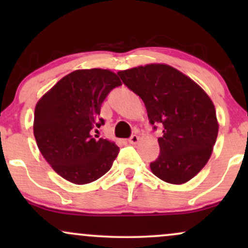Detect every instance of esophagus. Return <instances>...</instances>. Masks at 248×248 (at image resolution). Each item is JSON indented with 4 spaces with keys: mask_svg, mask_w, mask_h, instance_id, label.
Instances as JSON below:
<instances>
[{
    "mask_svg": "<svg viewBox=\"0 0 248 248\" xmlns=\"http://www.w3.org/2000/svg\"><path fill=\"white\" fill-rule=\"evenodd\" d=\"M138 141H139V136L136 135V134H134V135H132L129 139H128V142H129L130 144L138 143Z\"/></svg>",
    "mask_w": 248,
    "mask_h": 248,
    "instance_id": "34e87169",
    "label": "esophagus"
}]
</instances>
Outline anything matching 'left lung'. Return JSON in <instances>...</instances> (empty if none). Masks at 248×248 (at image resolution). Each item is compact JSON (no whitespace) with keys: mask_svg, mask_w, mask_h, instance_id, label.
I'll return each mask as SVG.
<instances>
[{"mask_svg":"<svg viewBox=\"0 0 248 248\" xmlns=\"http://www.w3.org/2000/svg\"><path fill=\"white\" fill-rule=\"evenodd\" d=\"M143 100L154 129L162 127L160 155L150 163L162 181L182 184L203 169L212 154L218 122L211 99L189 77L169 65L150 64L118 72Z\"/></svg>","mask_w":248,"mask_h":248,"instance_id":"left-lung-1","label":"left lung"}]
</instances>
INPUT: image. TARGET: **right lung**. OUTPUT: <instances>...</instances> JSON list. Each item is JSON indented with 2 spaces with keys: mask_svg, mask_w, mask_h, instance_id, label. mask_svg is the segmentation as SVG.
Returning a JSON list of instances; mask_svg holds the SVG:
<instances>
[{
  "mask_svg": "<svg viewBox=\"0 0 248 248\" xmlns=\"http://www.w3.org/2000/svg\"><path fill=\"white\" fill-rule=\"evenodd\" d=\"M121 81L108 70H77L65 76L37 102L33 134L38 149L52 169L75 184L104 176L119 154L115 143L92 130L105 124L100 108Z\"/></svg>",
  "mask_w": 248,
  "mask_h": 248,
  "instance_id": "add662e5",
  "label": "right lung"
}]
</instances>
